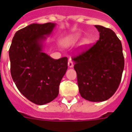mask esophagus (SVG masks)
Wrapping results in <instances>:
<instances>
[{
	"label": "esophagus",
	"mask_w": 132,
	"mask_h": 132,
	"mask_svg": "<svg viewBox=\"0 0 132 132\" xmlns=\"http://www.w3.org/2000/svg\"><path fill=\"white\" fill-rule=\"evenodd\" d=\"M68 66H69V67H73V63L71 60H69L68 61Z\"/></svg>",
	"instance_id": "1"
}]
</instances>
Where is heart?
Returning <instances> with one entry per match:
<instances>
[{
    "instance_id": "b5f03b06",
    "label": "heart",
    "mask_w": 132,
    "mask_h": 132,
    "mask_svg": "<svg viewBox=\"0 0 132 132\" xmlns=\"http://www.w3.org/2000/svg\"><path fill=\"white\" fill-rule=\"evenodd\" d=\"M80 35L78 34H75L71 35V36L67 37V38L64 39L63 43L66 46H69V45H73L74 44H75L80 39Z\"/></svg>"
}]
</instances>
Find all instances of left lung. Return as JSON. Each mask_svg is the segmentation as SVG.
<instances>
[{"label":"left lung","mask_w":132,"mask_h":132,"mask_svg":"<svg viewBox=\"0 0 132 132\" xmlns=\"http://www.w3.org/2000/svg\"><path fill=\"white\" fill-rule=\"evenodd\" d=\"M100 38L95 44L73 57L80 96L102 102L118 88L124 67L120 40L111 29L95 25Z\"/></svg>","instance_id":"8db88e82"}]
</instances>
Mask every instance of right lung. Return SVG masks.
<instances>
[{
	"label": "right lung",
	"mask_w": 132,
	"mask_h": 132,
	"mask_svg": "<svg viewBox=\"0 0 132 132\" xmlns=\"http://www.w3.org/2000/svg\"><path fill=\"white\" fill-rule=\"evenodd\" d=\"M56 24H32L16 32L9 49L10 73L16 87L29 101L43 105L59 94L61 80L67 70V57L54 59L44 53L45 36Z\"/></svg>",
	"instance_id": "right-lung-1"
}]
</instances>
